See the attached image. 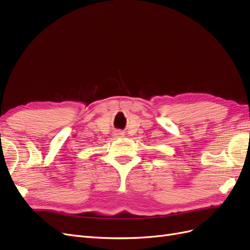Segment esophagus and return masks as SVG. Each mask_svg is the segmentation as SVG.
I'll return each instance as SVG.
<instances>
[{
    "label": "esophagus",
    "mask_w": 250,
    "mask_h": 250,
    "mask_svg": "<svg viewBox=\"0 0 250 250\" xmlns=\"http://www.w3.org/2000/svg\"><path fill=\"white\" fill-rule=\"evenodd\" d=\"M116 135H117V137H124V132L118 131V132H116Z\"/></svg>",
    "instance_id": "34e87169"
}]
</instances>
